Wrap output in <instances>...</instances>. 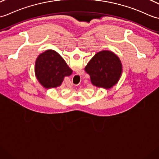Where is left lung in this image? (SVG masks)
<instances>
[{
	"label": "left lung",
	"instance_id": "1",
	"mask_svg": "<svg viewBox=\"0 0 159 159\" xmlns=\"http://www.w3.org/2000/svg\"><path fill=\"white\" fill-rule=\"evenodd\" d=\"M84 70L89 75L94 86L108 89L115 85L120 78L122 64L115 53L104 50L91 58Z\"/></svg>",
	"mask_w": 159,
	"mask_h": 159
}]
</instances>
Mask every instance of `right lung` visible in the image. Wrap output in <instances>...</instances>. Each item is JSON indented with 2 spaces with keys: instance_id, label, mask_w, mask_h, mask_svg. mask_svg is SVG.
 <instances>
[{
  "instance_id": "obj_1",
  "label": "right lung",
  "mask_w": 159,
  "mask_h": 159,
  "mask_svg": "<svg viewBox=\"0 0 159 159\" xmlns=\"http://www.w3.org/2000/svg\"><path fill=\"white\" fill-rule=\"evenodd\" d=\"M72 73L65 60L53 50H47L36 58L35 75L40 84L46 89L60 86L64 77Z\"/></svg>"
}]
</instances>
